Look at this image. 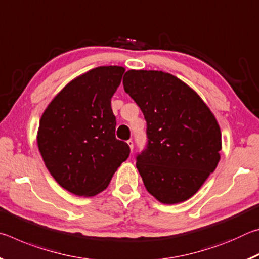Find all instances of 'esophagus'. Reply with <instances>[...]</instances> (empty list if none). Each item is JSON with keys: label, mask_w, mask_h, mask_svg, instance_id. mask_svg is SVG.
Listing matches in <instances>:
<instances>
[{"label": "esophagus", "mask_w": 259, "mask_h": 259, "mask_svg": "<svg viewBox=\"0 0 259 259\" xmlns=\"http://www.w3.org/2000/svg\"><path fill=\"white\" fill-rule=\"evenodd\" d=\"M126 143H128V145H129V147H130V150L133 151V150H134V142H133V139L126 140Z\"/></svg>", "instance_id": "1"}]
</instances>
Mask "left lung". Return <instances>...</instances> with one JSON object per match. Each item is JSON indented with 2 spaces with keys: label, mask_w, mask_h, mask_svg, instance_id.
<instances>
[{
  "label": "left lung",
  "mask_w": 259,
  "mask_h": 259,
  "mask_svg": "<svg viewBox=\"0 0 259 259\" xmlns=\"http://www.w3.org/2000/svg\"><path fill=\"white\" fill-rule=\"evenodd\" d=\"M123 88L147 124L145 148L136 154L144 185L162 203L184 202L221 159L222 134L213 114L195 91L169 73L131 69Z\"/></svg>",
  "instance_id": "left-lung-1"
}]
</instances>
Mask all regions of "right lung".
Wrapping results in <instances>:
<instances>
[{
  "mask_svg": "<svg viewBox=\"0 0 259 259\" xmlns=\"http://www.w3.org/2000/svg\"><path fill=\"white\" fill-rule=\"evenodd\" d=\"M124 68L100 66L76 77L43 113L37 145L46 166L65 190L94 196L108 186L130 147L116 139L111 99Z\"/></svg>",
  "mask_w": 259,
  "mask_h": 259,
  "instance_id": "right-lung-1",
  "label": "right lung"
}]
</instances>
